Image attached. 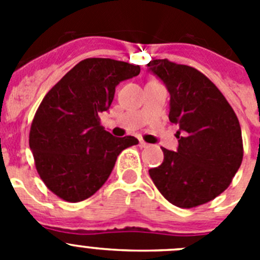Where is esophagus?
<instances>
[{"label": "esophagus", "mask_w": 260, "mask_h": 260, "mask_svg": "<svg viewBox=\"0 0 260 260\" xmlns=\"http://www.w3.org/2000/svg\"><path fill=\"white\" fill-rule=\"evenodd\" d=\"M148 146H150V144L146 143L144 141H139V147H141V148H147Z\"/></svg>", "instance_id": "obj_1"}]
</instances>
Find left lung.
<instances>
[{"label": "left lung", "mask_w": 260, "mask_h": 260, "mask_svg": "<svg viewBox=\"0 0 260 260\" xmlns=\"http://www.w3.org/2000/svg\"><path fill=\"white\" fill-rule=\"evenodd\" d=\"M148 68L171 93L169 121L180 126L177 152L150 169L157 190L181 208L198 207L228 189L243 157L241 126L233 108L203 73L169 59Z\"/></svg>", "instance_id": "left-lung-1"}]
</instances>
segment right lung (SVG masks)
Wrapping results in <instances>:
<instances>
[{
  "instance_id": "1",
  "label": "right lung",
  "mask_w": 260,
  "mask_h": 260,
  "mask_svg": "<svg viewBox=\"0 0 260 260\" xmlns=\"http://www.w3.org/2000/svg\"><path fill=\"white\" fill-rule=\"evenodd\" d=\"M138 65L110 58H86L66 73L44 96L29 130V148L39 176L66 202H82L108 180L117 156L138 144L116 138L100 125L116 86L137 77Z\"/></svg>"
}]
</instances>
